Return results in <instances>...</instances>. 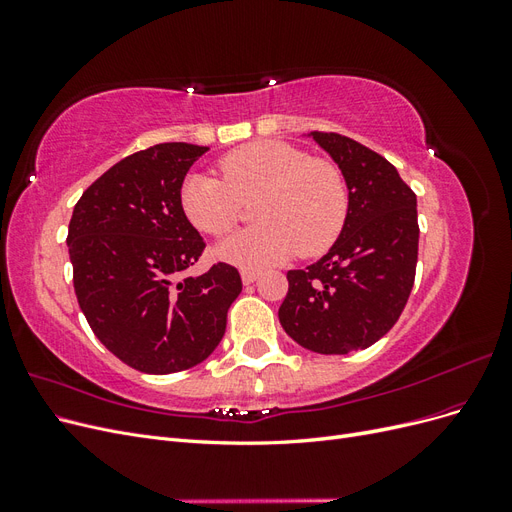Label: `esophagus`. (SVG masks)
<instances>
[{"instance_id": "34e87169", "label": "esophagus", "mask_w": 512, "mask_h": 512, "mask_svg": "<svg viewBox=\"0 0 512 512\" xmlns=\"http://www.w3.org/2000/svg\"><path fill=\"white\" fill-rule=\"evenodd\" d=\"M241 280H243V284H254V282L258 280V271H254V269H243V271H241Z\"/></svg>"}]
</instances>
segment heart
Listing matches in <instances>:
<instances>
[{"label":"heart","instance_id":"b5f03b06","mask_svg":"<svg viewBox=\"0 0 512 512\" xmlns=\"http://www.w3.org/2000/svg\"><path fill=\"white\" fill-rule=\"evenodd\" d=\"M222 179L194 173L183 181L181 207L194 228L226 237L241 220L243 203L256 205L258 224L220 245L232 265L262 269L294 252L316 256L333 245L348 215V185L335 162L309 158L280 141H256L218 162Z\"/></svg>","mask_w":512,"mask_h":512}]
</instances>
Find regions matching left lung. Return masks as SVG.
Segmentation results:
<instances>
[{
    "instance_id": "1",
    "label": "left lung",
    "mask_w": 512,
    "mask_h": 512,
    "mask_svg": "<svg viewBox=\"0 0 512 512\" xmlns=\"http://www.w3.org/2000/svg\"><path fill=\"white\" fill-rule=\"evenodd\" d=\"M342 168L348 215L331 250L288 271L284 331L318 354L369 348L408 303L418 260L416 194L380 153L337 132H312Z\"/></svg>"
}]
</instances>
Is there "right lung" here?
Listing matches in <instances>:
<instances>
[{
  "instance_id": "1",
  "label": "right lung",
  "mask_w": 512,
  "mask_h": 512,
  "mask_svg": "<svg viewBox=\"0 0 512 512\" xmlns=\"http://www.w3.org/2000/svg\"><path fill=\"white\" fill-rule=\"evenodd\" d=\"M205 151L190 143L136 151L91 183L72 211L76 299L106 350L143 374L203 363L243 288L226 262L181 277L205 250L181 207L183 179Z\"/></svg>"
}]
</instances>
